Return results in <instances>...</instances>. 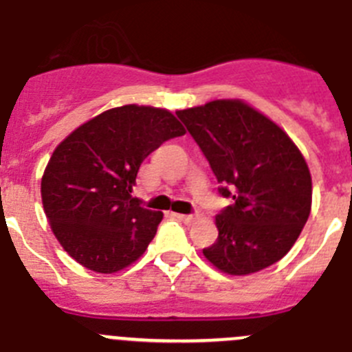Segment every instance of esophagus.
Returning a JSON list of instances; mask_svg holds the SVG:
<instances>
[{"instance_id": "34e87169", "label": "esophagus", "mask_w": 352, "mask_h": 352, "mask_svg": "<svg viewBox=\"0 0 352 352\" xmlns=\"http://www.w3.org/2000/svg\"><path fill=\"white\" fill-rule=\"evenodd\" d=\"M173 216L174 218H178L179 221H183V223H186V225H190L195 221V216H192V214H179V212H173Z\"/></svg>"}]
</instances>
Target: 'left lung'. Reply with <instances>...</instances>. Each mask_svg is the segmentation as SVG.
Instances as JSON below:
<instances>
[{
	"instance_id": "1",
	"label": "left lung",
	"mask_w": 352,
	"mask_h": 352,
	"mask_svg": "<svg viewBox=\"0 0 352 352\" xmlns=\"http://www.w3.org/2000/svg\"><path fill=\"white\" fill-rule=\"evenodd\" d=\"M232 199L216 216L218 239L202 253L230 276L279 262L311 212V173L281 127L243 101H211L176 111Z\"/></svg>"
}]
</instances>
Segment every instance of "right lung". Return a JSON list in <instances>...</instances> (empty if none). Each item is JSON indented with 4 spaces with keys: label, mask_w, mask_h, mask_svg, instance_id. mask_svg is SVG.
Listing matches in <instances>:
<instances>
[{
    "label": "right lung",
    "mask_w": 352,
    "mask_h": 352,
    "mask_svg": "<svg viewBox=\"0 0 352 352\" xmlns=\"http://www.w3.org/2000/svg\"><path fill=\"white\" fill-rule=\"evenodd\" d=\"M185 134L167 109L127 104L73 131L52 153L41 201L60 246L89 270L111 274L144 253L162 212L132 197L140 166Z\"/></svg>",
    "instance_id": "1"
}]
</instances>
